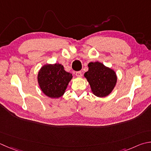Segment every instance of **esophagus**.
Wrapping results in <instances>:
<instances>
[{
	"label": "esophagus",
	"instance_id": "esophagus-1",
	"mask_svg": "<svg viewBox=\"0 0 151 151\" xmlns=\"http://www.w3.org/2000/svg\"><path fill=\"white\" fill-rule=\"evenodd\" d=\"M76 76H77V77H81V76H82V72H81V71H77V72H76Z\"/></svg>",
	"mask_w": 151,
	"mask_h": 151
}]
</instances>
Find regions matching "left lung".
<instances>
[{
  "label": "left lung",
  "instance_id": "obj_1",
  "mask_svg": "<svg viewBox=\"0 0 151 151\" xmlns=\"http://www.w3.org/2000/svg\"><path fill=\"white\" fill-rule=\"evenodd\" d=\"M88 70L84 76L90 85L91 90L97 97L109 95L116 84L117 76L114 70L99 61L88 63Z\"/></svg>",
  "mask_w": 151,
  "mask_h": 151
}]
</instances>
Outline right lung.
<instances>
[{
  "mask_svg": "<svg viewBox=\"0 0 151 151\" xmlns=\"http://www.w3.org/2000/svg\"><path fill=\"white\" fill-rule=\"evenodd\" d=\"M72 74L66 72L60 63L46 64L38 74V82L42 92L51 98H59L65 92Z\"/></svg>",
  "mask_w": 151,
  "mask_h": 151,
  "instance_id": "obj_1",
  "label": "right lung"
}]
</instances>
